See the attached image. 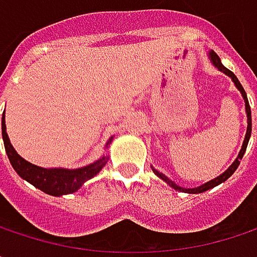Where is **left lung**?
<instances>
[{"instance_id":"left-lung-1","label":"left lung","mask_w":257,"mask_h":257,"mask_svg":"<svg viewBox=\"0 0 257 257\" xmlns=\"http://www.w3.org/2000/svg\"><path fill=\"white\" fill-rule=\"evenodd\" d=\"M210 58H211V62L214 64V67H217V70L223 71L225 74H228V76L232 78V81L235 83V86L238 87V90L241 92V95H242V98H244V101H245V111H247V134H245V138H244L242 147H241L239 155H238V158L235 159V162L232 164L231 167H229V168H228L222 176L216 177L214 180H211V181H208V183H205V184H202V186H199V187H195V189H184V187H180L179 184L173 183L171 180L167 179L162 173H159V171H156V170L153 168V173H155L158 177H161L162 180H165L171 187H174L176 190H180V192H187V193H202V192H205V190H208V189H211V187H214V186H217V184H220V183H223V181H226V180L229 179L232 174L235 173V170L238 168V165H239V159H242V156H244V153H245V149H247V144H248V140H250V134H251V110H250L248 99H247V95H245V90H244L242 84L238 81L236 76L232 73L231 70H228L226 67H223V65H222L220 58L217 56V53H216L214 50H211V52H210Z\"/></svg>"}]
</instances>
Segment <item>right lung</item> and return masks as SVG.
<instances>
[{
    "mask_svg": "<svg viewBox=\"0 0 257 257\" xmlns=\"http://www.w3.org/2000/svg\"><path fill=\"white\" fill-rule=\"evenodd\" d=\"M1 129H3V140H4V147L9 156V161L12 164V167L15 168V171L26 180L28 183H31L32 186H35L37 189L53 195V196H61V195H68L78 190L84 181L95 177L102 167L107 164V156H102L101 159H98L96 162L78 168V170H62V168H40L37 165L29 164L24 158H21L16 150L13 149V146L10 144L9 135L6 132V120H4V114H3V120H1ZM111 143V140L107 143V146Z\"/></svg>",
    "mask_w": 257,
    "mask_h": 257,
    "instance_id": "add662e5",
    "label": "right lung"
}]
</instances>
